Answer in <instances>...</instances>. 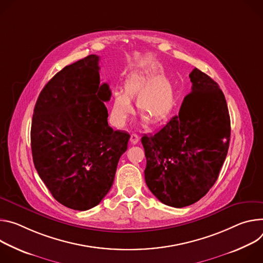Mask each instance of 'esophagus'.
Here are the masks:
<instances>
[{
    "mask_svg": "<svg viewBox=\"0 0 263 263\" xmlns=\"http://www.w3.org/2000/svg\"><path fill=\"white\" fill-rule=\"evenodd\" d=\"M139 139H140V137L136 133H133L130 135V142H132V144H137L139 142Z\"/></svg>",
    "mask_w": 263,
    "mask_h": 263,
    "instance_id": "34e87169",
    "label": "esophagus"
}]
</instances>
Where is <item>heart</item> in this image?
I'll return each instance as SVG.
<instances>
[{
	"label": "heart",
	"mask_w": 263,
	"mask_h": 263,
	"mask_svg": "<svg viewBox=\"0 0 263 263\" xmlns=\"http://www.w3.org/2000/svg\"><path fill=\"white\" fill-rule=\"evenodd\" d=\"M136 108L142 114L143 120L147 118L154 123L164 121L176 105V93L170 80L159 75L158 69H149L126 76L122 84V92L112 94L109 118L117 127H123L130 115L133 106L130 99L135 98Z\"/></svg>",
	"instance_id": "heart-1"
}]
</instances>
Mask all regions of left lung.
<instances>
[{"label": "left lung", "mask_w": 263, "mask_h": 263, "mask_svg": "<svg viewBox=\"0 0 263 263\" xmlns=\"http://www.w3.org/2000/svg\"><path fill=\"white\" fill-rule=\"evenodd\" d=\"M180 112L154 136H143L145 182L163 203L183 208L206 195L226 160L231 123L219 85L194 69Z\"/></svg>", "instance_id": "obj_1"}]
</instances>
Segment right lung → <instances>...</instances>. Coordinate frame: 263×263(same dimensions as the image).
I'll return each instance as SVG.
<instances>
[{
    "instance_id": "add662e5",
    "label": "right lung",
    "mask_w": 263,
    "mask_h": 263,
    "mask_svg": "<svg viewBox=\"0 0 263 263\" xmlns=\"http://www.w3.org/2000/svg\"><path fill=\"white\" fill-rule=\"evenodd\" d=\"M99 56L65 67L41 92L32 117L31 151L42 181L62 205L89 210L109 191L129 135L107 123Z\"/></svg>"
}]
</instances>
